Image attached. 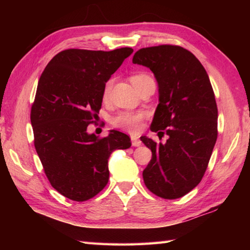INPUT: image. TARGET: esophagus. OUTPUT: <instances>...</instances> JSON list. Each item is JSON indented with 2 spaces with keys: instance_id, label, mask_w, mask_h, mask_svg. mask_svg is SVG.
Here are the masks:
<instances>
[{
  "instance_id": "34e87169",
  "label": "esophagus",
  "mask_w": 250,
  "mask_h": 250,
  "mask_svg": "<svg viewBox=\"0 0 250 250\" xmlns=\"http://www.w3.org/2000/svg\"><path fill=\"white\" fill-rule=\"evenodd\" d=\"M131 143H132L133 146H141V140L137 137V135H132V137H131Z\"/></svg>"
}]
</instances>
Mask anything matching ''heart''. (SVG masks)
Returning a JSON list of instances; mask_svg holds the SVG:
<instances>
[{"label": "heart", "instance_id": "heart-1", "mask_svg": "<svg viewBox=\"0 0 250 250\" xmlns=\"http://www.w3.org/2000/svg\"><path fill=\"white\" fill-rule=\"evenodd\" d=\"M151 78L149 75L139 73L131 76V83L134 84L137 88L139 84L145 82V80ZM113 84V79L110 78L107 83H104V90H103V97L104 99H107L109 97L110 91H111ZM145 118V113L143 112H132V111H124L118 113L117 116L112 118V125L117 126V128L124 129L129 132H138L141 129L142 120Z\"/></svg>", "mask_w": 250, "mask_h": 250}]
</instances>
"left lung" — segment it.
<instances>
[{
  "label": "left lung",
  "mask_w": 250,
  "mask_h": 250,
  "mask_svg": "<svg viewBox=\"0 0 250 250\" xmlns=\"http://www.w3.org/2000/svg\"><path fill=\"white\" fill-rule=\"evenodd\" d=\"M132 62L147 67L155 76L159 104L151 130L168 135L164 145L140 138L152 151L143 181L156 196L175 200L200 183L208 166L217 139L214 90L200 61L181 46L141 48Z\"/></svg>",
  "instance_id": "8db88e82"
}]
</instances>
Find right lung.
I'll list each match as a JSON object with an SVG mask.
<instances>
[{
    "label": "right lung",
    "mask_w": 250,
    "mask_h": 250,
    "mask_svg": "<svg viewBox=\"0 0 250 250\" xmlns=\"http://www.w3.org/2000/svg\"><path fill=\"white\" fill-rule=\"evenodd\" d=\"M132 52L62 50L39 80L31 109L34 146L49 183L71 201H88L103 191L110 154L131 146L125 133L112 130L99 138L87 126L98 117L104 83Z\"/></svg>",
    "instance_id": "obj_1"
}]
</instances>
